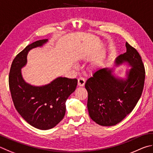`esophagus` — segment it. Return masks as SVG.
Returning <instances> with one entry per match:
<instances>
[{
	"mask_svg": "<svg viewBox=\"0 0 153 153\" xmlns=\"http://www.w3.org/2000/svg\"><path fill=\"white\" fill-rule=\"evenodd\" d=\"M85 84V79L83 77H80L78 79V85L80 87H83Z\"/></svg>",
	"mask_w": 153,
	"mask_h": 153,
	"instance_id": "34e87169",
	"label": "esophagus"
}]
</instances>
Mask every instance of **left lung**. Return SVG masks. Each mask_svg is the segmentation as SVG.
Returning a JSON list of instances; mask_svg holds the SVG:
<instances>
[{"mask_svg":"<svg viewBox=\"0 0 153 153\" xmlns=\"http://www.w3.org/2000/svg\"><path fill=\"white\" fill-rule=\"evenodd\" d=\"M126 52L116 62H128L132 67L126 80L116 77L108 68L99 69L87 80V108L93 121L103 126H111L124 120L135 108L143 93L145 69L141 56L134 48L126 43Z\"/></svg>","mask_w":153,"mask_h":153,"instance_id":"left-lung-1","label":"left lung"}]
</instances>
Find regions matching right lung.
Returning <instances> with one entry per match:
<instances>
[{
  "label": "right lung",
  "instance_id": "1",
  "mask_svg": "<svg viewBox=\"0 0 153 153\" xmlns=\"http://www.w3.org/2000/svg\"><path fill=\"white\" fill-rule=\"evenodd\" d=\"M47 42V39L38 40L19 53L9 76L10 94L18 113L32 126L44 130L55 127L63 119L66 101L76 89L78 81L76 79L58 77L50 84L36 87L24 81L21 69L27 64L28 52Z\"/></svg>",
  "mask_w": 153,
  "mask_h": 153
}]
</instances>
